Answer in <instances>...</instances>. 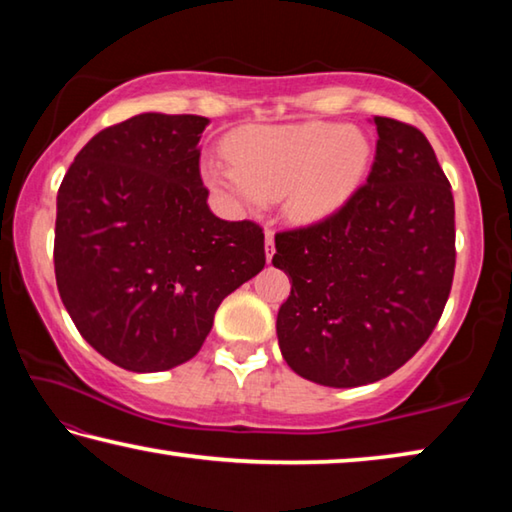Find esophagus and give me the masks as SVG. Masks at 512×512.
<instances>
[{"mask_svg": "<svg viewBox=\"0 0 512 512\" xmlns=\"http://www.w3.org/2000/svg\"><path fill=\"white\" fill-rule=\"evenodd\" d=\"M266 259L271 262V257L275 253V232L273 230H266Z\"/></svg>", "mask_w": 512, "mask_h": 512, "instance_id": "1", "label": "esophagus"}]
</instances>
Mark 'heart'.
<instances>
[{
  "mask_svg": "<svg viewBox=\"0 0 512 512\" xmlns=\"http://www.w3.org/2000/svg\"><path fill=\"white\" fill-rule=\"evenodd\" d=\"M230 162H207L205 180L239 212H262L284 196L296 221H320L357 192L370 162L359 128L327 121L248 126L225 142Z\"/></svg>",
  "mask_w": 512,
  "mask_h": 512,
  "instance_id": "obj_1",
  "label": "heart"
}]
</instances>
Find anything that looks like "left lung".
Segmentation results:
<instances>
[{
  "label": "left lung",
  "mask_w": 512,
  "mask_h": 512,
  "mask_svg": "<svg viewBox=\"0 0 512 512\" xmlns=\"http://www.w3.org/2000/svg\"><path fill=\"white\" fill-rule=\"evenodd\" d=\"M370 176L327 219L275 235L291 296L277 343L293 372L352 388L402 368L443 316L456 266L452 185L418 128L375 117Z\"/></svg>",
  "instance_id": "left-lung-1"
}]
</instances>
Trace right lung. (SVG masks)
Masks as SVG:
<instances>
[{"label":"right lung","instance_id":"1","mask_svg":"<svg viewBox=\"0 0 512 512\" xmlns=\"http://www.w3.org/2000/svg\"><path fill=\"white\" fill-rule=\"evenodd\" d=\"M207 124L142 112L94 135L60 183V300L83 339L124 370L192 359L223 298L266 264L262 228L207 205L198 169Z\"/></svg>","mask_w":512,"mask_h":512}]
</instances>
